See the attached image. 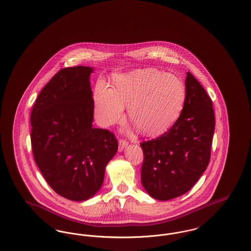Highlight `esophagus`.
Returning <instances> with one entry per match:
<instances>
[{"label":"esophagus","instance_id":"34e87169","mask_svg":"<svg viewBox=\"0 0 251 251\" xmlns=\"http://www.w3.org/2000/svg\"><path fill=\"white\" fill-rule=\"evenodd\" d=\"M127 146H128V141L127 140H125L123 138L120 139V141H119V151H122Z\"/></svg>","mask_w":251,"mask_h":251}]
</instances>
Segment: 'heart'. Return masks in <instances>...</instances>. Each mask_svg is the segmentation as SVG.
<instances>
[{
  "label": "heart",
  "instance_id": "b5f03b06",
  "mask_svg": "<svg viewBox=\"0 0 251 251\" xmlns=\"http://www.w3.org/2000/svg\"><path fill=\"white\" fill-rule=\"evenodd\" d=\"M113 82V88L100 82L94 89L96 119L100 126L119 121L124 105H128L132 124L145 134L166 131L178 120L185 86L177 76L146 69L117 75Z\"/></svg>",
  "mask_w": 251,
  "mask_h": 251
}]
</instances>
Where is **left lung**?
<instances>
[{
    "label": "left lung",
    "instance_id": "obj_1",
    "mask_svg": "<svg viewBox=\"0 0 251 251\" xmlns=\"http://www.w3.org/2000/svg\"><path fill=\"white\" fill-rule=\"evenodd\" d=\"M185 100L178 120L159 137L143 141L141 182L156 200L168 201L189 191L208 167L215 131L213 101L187 72Z\"/></svg>",
    "mask_w": 251,
    "mask_h": 251
}]
</instances>
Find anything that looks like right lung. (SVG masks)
Here are the masks:
<instances>
[{
	"mask_svg": "<svg viewBox=\"0 0 251 251\" xmlns=\"http://www.w3.org/2000/svg\"><path fill=\"white\" fill-rule=\"evenodd\" d=\"M92 68L60 70L46 84L31 112L35 162L52 190L74 201L100 188L108 162L118 151L112 131L92 127Z\"/></svg>",
	"mask_w": 251,
	"mask_h": 251,
	"instance_id": "add662e5",
	"label": "right lung"
}]
</instances>
